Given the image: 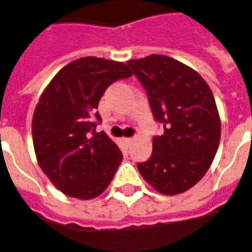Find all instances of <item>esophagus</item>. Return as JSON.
Segmentation results:
<instances>
[{"mask_svg": "<svg viewBox=\"0 0 252 252\" xmlns=\"http://www.w3.org/2000/svg\"><path fill=\"white\" fill-rule=\"evenodd\" d=\"M123 141H124L126 145H130V143L133 142V138L132 137H124V138H123Z\"/></svg>", "mask_w": 252, "mask_h": 252, "instance_id": "esophagus-1", "label": "esophagus"}]
</instances>
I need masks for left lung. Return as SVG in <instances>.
<instances>
[{"label":"left lung","mask_w":252,"mask_h":252,"mask_svg":"<svg viewBox=\"0 0 252 252\" xmlns=\"http://www.w3.org/2000/svg\"><path fill=\"white\" fill-rule=\"evenodd\" d=\"M164 126L151 158L138 164L147 183L162 194H179L206 174L220 141V116L210 87L192 67L164 55L126 61Z\"/></svg>","instance_id":"8db88e82"}]
</instances>
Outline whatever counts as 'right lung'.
Returning <instances> with one entry per match:
<instances>
[{"instance_id":"1","label":"right lung","mask_w":252,"mask_h":252,"mask_svg":"<svg viewBox=\"0 0 252 252\" xmlns=\"http://www.w3.org/2000/svg\"><path fill=\"white\" fill-rule=\"evenodd\" d=\"M124 63L87 56L59 71L42 92L32 122L37 161L52 185L66 196H100L123 160L106 133L94 132L97 107L110 84L128 78Z\"/></svg>"}]
</instances>
